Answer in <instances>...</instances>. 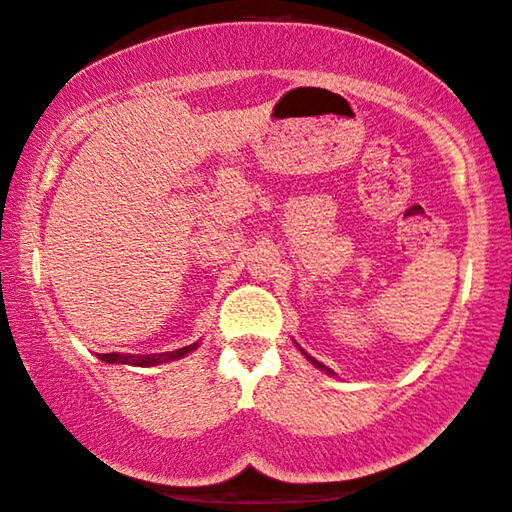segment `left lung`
Returning <instances> with one entry per match:
<instances>
[{
	"label": "left lung",
	"instance_id": "1",
	"mask_svg": "<svg viewBox=\"0 0 512 512\" xmlns=\"http://www.w3.org/2000/svg\"><path fill=\"white\" fill-rule=\"evenodd\" d=\"M310 360H312V357H310ZM312 362H315V365H317V367H322V365H319V362H317V360H312ZM322 369H324V367H322Z\"/></svg>",
	"mask_w": 512,
	"mask_h": 512
}]
</instances>
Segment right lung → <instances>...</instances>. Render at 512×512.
<instances>
[{"label":"right lung","instance_id":"obj_1","mask_svg":"<svg viewBox=\"0 0 512 512\" xmlns=\"http://www.w3.org/2000/svg\"><path fill=\"white\" fill-rule=\"evenodd\" d=\"M195 346H186V348H178L174 353H157V355H140V357H133V355H116V353H107L102 355L104 362H126V365H155V362H166V360H174V357H181L193 350Z\"/></svg>","mask_w":512,"mask_h":512}]
</instances>
